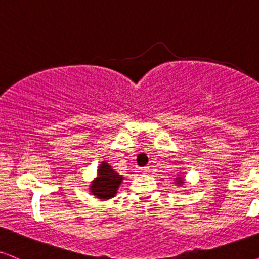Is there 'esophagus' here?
<instances>
[{
	"mask_svg": "<svg viewBox=\"0 0 259 259\" xmlns=\"http://www.w3.org/2000/svg\"><path fill=\"white\" fill-rule=\"evenodd\" d=\"M140 171H142V173H144V174H148L150 171V168L149 167H143V168H140Z\"/></svg>",
	"mask_w": 259,
	"mask_h": 259,
	"instance_id": "34e87169",
	"label": "esophagus"
}]
</instances>
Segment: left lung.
<instances>
[{
	"instance_id": "left-lung-1",
	"label": "left lung",
	"mask_w": 259,
	"mask_h": 259,
	"mask_svg": "<svg viewBox=\"0 0 259 259\" xmlns=\"http://www.w3.org/2000/svg\"><path fill=\"white\" fill-rule=\"evenodd\" d=\"M174 184L175 186H183V185H185V178H184V173H180L178 175L177 178L174 179Z\"/></svg>"
}]
</instances>
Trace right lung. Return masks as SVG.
Wrapping results in <instances>:
<instances>
[{
	"label": "right lung",
	"instance_id": "add662e5",
	"mask_svg": "<svg viewBox=\"0 0 259 259\" xmlns=\"http://www.w3.org/2000/svg\"><path fill=\"white\" fill-rule=\"evenodd\" d=\"M123 177L114 170L107 161H102L97 168V177L91 181L90 192L97 199L108 200L116 196Z\"/></svg>",
	"mask_w": 259,
	"mask_h": 259
}]
</instances>
